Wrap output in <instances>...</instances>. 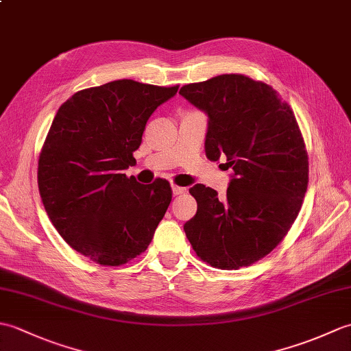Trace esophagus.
<instances>
[{
  "instance_id": "esophagus-1",
  "label": "esophagus",
  "mask_w": 351,
  "mask_h": 351,
  "mask_svg": "<svg viewBox=\"0 0 351 351\" xmlns=\"http://www.w3.org/2000/svg\"><path fill=\"white\" fill-rule=\"evenodd\" d=\"M171 193H173V196H180L182 193H185V189L178 187V185H171Z\"/></svg>"
}]
</instances>
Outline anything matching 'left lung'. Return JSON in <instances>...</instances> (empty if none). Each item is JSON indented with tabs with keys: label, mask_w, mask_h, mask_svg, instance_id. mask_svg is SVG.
<instances>
[{
	"label": "left lung",
	"mask_w": 351,
	"mask_h": 351,
	"mask_svg": "<svg viewBox=\"0 0 351 351\" xmlns=\"http://www.w3.org/2000/svg\"><path fill=\"white\" fill-rule=\"evenodd\" d=\"M208 116V160L232 169L226 196L196 184L184 225L197 256L221 270L247 267L288 234L308 189V154L295 116L273 88L238 73L181 87Z\"/></svg>",
	"instance_id": "obj_1"
}]
</instances>
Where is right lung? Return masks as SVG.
Segmentation results:
<instances>
[{
	"label": "right lung",
	"mask_w": 351,
	"mask_h": 351,
	"mask_svg": "<svg viewBox=\"0 0 351 351\" xmlns=\"http://www.w3.org/2000/svg\"><path fill=\"white\" fill-rule=\"evenodd\" d=\"M175 87L117 80L80 90L58 108L37 167L42 202L73 250L101 265L126 264L147 249L166 214V180L140 184L136 164L146 122Z\"/></svg>",
	"instance_id": "right-lung-1"
}]
</instances>
